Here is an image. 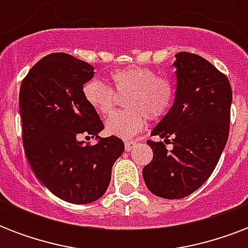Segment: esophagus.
<instances>
[{
  "mask_svg": "<svg viewBox=\"0 0 248 248\" xmlns=\"http://www.w3.org/2000/svg\"><path fill=\"white\" fill-rule=\"evenodd\" d=\"M136 141H134V140H131V141H126V143H124V149H126V152H130V151H132V149H134V148L136 147Z\"/></svg>",
  "mask_w": 248,
  "mask_h": 248,
  "instance_id": "esophagus-1",
  "label": "esophagus"
}]
</instances>
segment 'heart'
<instances>
[{"mask_svg": "<svg viewBox=\"0 0 248 248\" xmlns=\"http://www.w3.org/2000/svg\"><path fill=\"white\" fill-rule=\"evenodd\" d=\"M114 90L126 93L122 112L114 113L105 124L109 135L131 139L139 134L149 120L165 116L173 100V87L169 79L159 77L157 72L147 67L130 65L110 73ZM85 101L100 116L113 112L116 93L113 89L97 78L87 81L82 87Z\"/></svg>", "mask_w": 248, "mask_h": 248, "instance_id": "heart-1", "label": "heart"}]
</instances>
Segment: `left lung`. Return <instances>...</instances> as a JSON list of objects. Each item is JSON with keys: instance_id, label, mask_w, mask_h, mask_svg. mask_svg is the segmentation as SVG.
<instances>
[{"instance_id": "1", "label": "left lung", "mask_w": 248, "mask_h": 248, "mask_svg": "<svg viewBox=\"0 0 248 248\" xmlns=\"http://www.w3.org/2000/svg\"><path fill=\"white\" fill-rule=\"evenodd\" d=\"M175 100L148 140L153 159L143 169L153 194L179 200L207 180L223 153L231 122L232 87L227 76L202 56L177 52Z\"/></svg>"}]
</instances>
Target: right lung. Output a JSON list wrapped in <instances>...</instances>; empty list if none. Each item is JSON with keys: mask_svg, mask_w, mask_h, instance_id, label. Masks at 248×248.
<instances>
[{"mask_svg": "<svg viewBox=\"0 0 248 248\" xmlns=\"http://www.w3.org/2000/svg\"><path fill=\"white\" fill-rule=\"evenodd\" d=\"M95 68L64 52H54L37 62L21 81L19 110L25 155L38 180L69 203L99 200L108 189L113 163L124 153L117 136L101 138L85 146L81 136L104 128L90 108L82 87Z\"/></svg>", "mask_w": 248, "mask_h": 248, "instance_id": "obj_1", "label": "right lung"}]
</instances>
